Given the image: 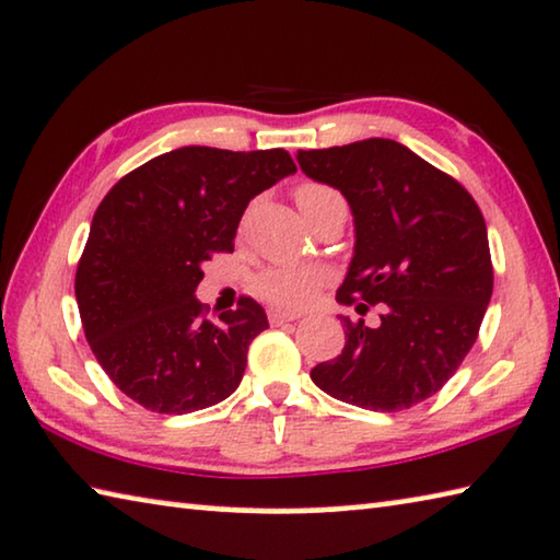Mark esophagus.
Here are the masks:
<instances>
[{"mask_svg":"<svg viewBox=\"0 0 560 560\" xmlns=\"http://www.w3.org/2000/svg\"><path fill=\"white\" fill-rule=\"evenodd\" d=\"M301 314L296 312H283V308H271L269 312V322L271 324H287V322H296Z\"/></svg>","mask_w":560,"mask_h":560,"instance_id":"34e87169","label":"esophagus"}]
</instances>
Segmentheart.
Here are the masks:
<instances>
[{"mask_svg":"<svg viewBox=\"0 0 560 560\" xmlns=\"http://www.w3.org/2000/svg\"><path fill=\"white\" fill-rule=\"evenodd\" d=\"M328 194H336V191L328 189L324 184H301L296 189L299 209H304L308 203L328 197ZM324 281H326V271L316 269V266L281 264L261 271V277L256 279V289H259V294L269 299L271 304L299 308L308 304V301L318 294V289L324 287Z\"/></svg>","mask_w":560,"mask_h":560,"instance_id":"b5f03b06","label":"heart"}]
</instances>
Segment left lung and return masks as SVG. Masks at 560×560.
Wrapping results in <instances>:
<instances>
[{"mask_svg":"<svg viewBox=\"0 0 560 560\" xmlns=\"http://www.w3.org/2000/svg\"><path fill=\"white\" fill-rule=\"evenodd\" d=\"M308 179L334 186L353 217V256L336 301L371 328L339 316V357L312 369L328 396L369 411H404L433 396L476 343L493 294L481 209L448 174L394 139L299 152Z\"/></svg>","mask_w":560,"mask_h":560,"instance_id":"obj_1","label":"left lung"}]
</instances>
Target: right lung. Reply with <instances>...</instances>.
I'll use <instances>...</instances> for the list:
<instances>
[{
    "instance_id": "add662e5",
    "label": "right lung",
    "mask_w": 560,
    "mask_h": 560,
    "mask_svg": "<svg viewBox=\"0 0 560 560\" xmlns=\"http://www.w3.org/2000/svg\"><path fill=\"white\" fill-rule=\"evenodd\" d=\"M296 164L283 149L182 147L124 176L96 209L77 266V304L96 361L131 401L191 413L232 396L264 308L244 296L219 322L194 296L201 264L232 252L256 194Z\"/></svg>"
}]
</instances>
